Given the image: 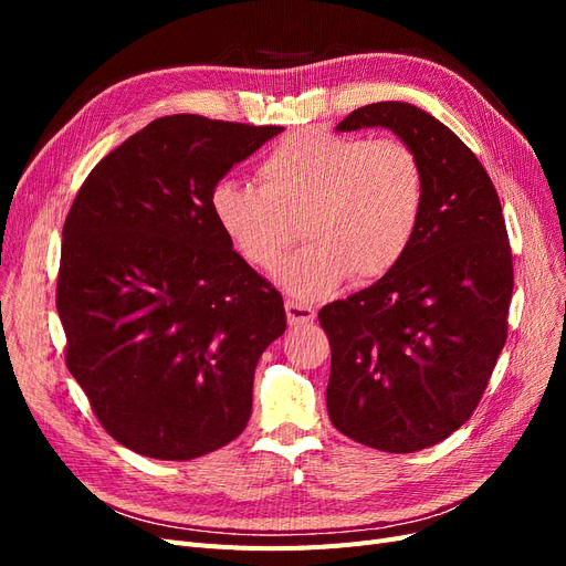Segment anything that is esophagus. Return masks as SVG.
Masks as SVG:
<instances>
[{
    "label": "esophagus",
    "mask_w": 566,
    "mask_h": 566,
    "mask_svg": "<svg viewBox=\"0 0 566 566\" xmlns=\"http://www.w3.org/2000/svg\"><path fill=\"white\" fill-rule=\"evenodd\" d=\"M285 314H287V323L295 325V328H300V325H310L316 318V312L312 306L293 302V300L285 302Z\"/></svg>",
    "instance_id": "obj_1"
}]
</instances>
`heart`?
<instances>
[{
  "instance_id": "1",
  "label": "heart",
  "mask_w": 566,
  "mask_h": 566,
  "mask_svg": "<svg viewBox=\"0 0 566 566\" xmlns=\"http://www.w3.org/2000/svg\"><path fill=\"white\" fill-rule=\"evenodd\" d=\"M262 186L224 179L210 208L245 260L269 271L297 241L306 243L279 271L290 295L321 300L345 283L378 281L397 266L420 227L424 172L401 139H364L300 129L256 167Z\"/></svg>"
}]
</instances>
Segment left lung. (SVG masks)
<instances>
[{
  "label": "left lung",
  "mask_w": 566,
  "mask_h": 566,
  "mask_svg": "<svg viewBox=\"0 0 566 566\" xmlns=\"http://www.w3.org/2000/svg\"><path fill=\"white\" fill-rule=\"evenodd\" d=\"M385 127L418 153L424 210L403 260L325 304L328 416L387 453L434 447L465 424L507 337L512 252L486 169L437 117L401 101L349 113L337 132Z\"/></svg>",
  "instance_id": "1"
}]
</instances>
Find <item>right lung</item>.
I'll return each instance as SVG.
<instances>
[{
	"mask_svg": "<svg viewBox=\"0 0 566 566\" xmlns=\"http://www.w3.org/2000/svg\"><path fill=\"white\" fill-rule=\"evenodd\" d=\"M281 132L158 117L92 169L65 217L67 370L104 430L146 458H200L250 420L254 368L285 333V310L219 229L210 196Z\"/></svg>",
	"mask_w": 566,
	"mask_h": 566,
	"instance_id": "add662e5",
	"label": "right lung"
}]
</instances>
